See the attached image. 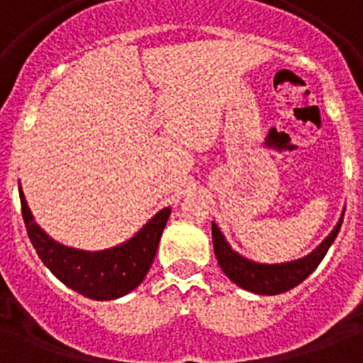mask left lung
<instances>
[{
	"mask_svg": "<svg viewBox=\"0 0 363 363\" xmlns=\"http://www.w3.org/2000/svg\"><path fill=\"white\" fill-rule=\"evenodd\" d=\"M343 215L345 211L341 213V218L337 220L335 228L328 233V238L313 252H309L303 258L281 262V264H262V262L245 258L242 254L233 250L232 245L224 238L220 228L213 222L211 228H213L215 256L228 279L233 284L241 286L242 290L258 294V296H277V294L288 292L290 288L298 286L299 282H303L318 267L322 258L326 256L328 248L332 247V242L337 238L341 224H343Z\"/></svg>",
	"mask_w": 363,
	"mask_h": 363,
	"instance_id": "8db88e82",
	"label": "left lung"
}]
</instances>
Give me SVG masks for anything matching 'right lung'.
<instances>
[{
  "label": "right lung",
  "mask_w": 363,
  "mask_h": 363,
  "mask_svg": "<svg viewBox=\"0 0 363 363\" xmlns=\"http://www.w3.org/2000/svg\"><path fill=\"white\" fill-rule=\"evenodd\" d=\"M18 192L26 230L43 264L65 286L98 301L118 299L141 284L171 215V207H164L128 241L104 250H82L50 238L31 215L20 184Z\"/></svg>",
  "instance_id": "right-lung-1"
}]
</instances>
